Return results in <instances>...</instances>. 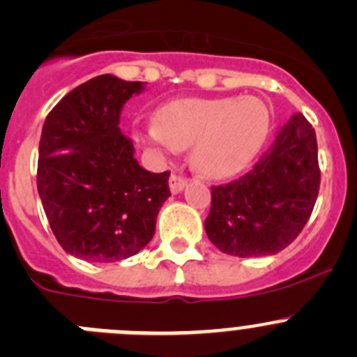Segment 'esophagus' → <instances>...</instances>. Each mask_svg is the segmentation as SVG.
<instances>
[{"label":"esophagus","instance_id":"34e87169","mask_svg":"<svg viewBox=\"0 0 357 357\" xmlns=\"http://www.w3.org/2000/svg\"><path fill=\"white\" fill-rule=\"evenodd\" d=\"M169 186H171V192L172 194H181L183 188L186 186V179L181 178V176L178 174H172L171 178H169Z\"/></svg>","mask_w":357,"mask_h":357}]
</instances>
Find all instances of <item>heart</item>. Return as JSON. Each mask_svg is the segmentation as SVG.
Instances as JSON below:
<instances>
[{"label": "heart", "instance_id": "heart-1", "mask_svg": "<svg viewBox=\"0 0 357 357\" xmlns=\"http://www.w3.org/2000/svg\"><path fill=\"white\" fill-rule=\"evenodd\" d=\"M269 109L257 96L178 98L165 103L137 139L167 151L192 146V163L208 179H231L257 158L269 135Z\"/></svg>", "mask_w": 357, "mask_h": 357}]
</instances>
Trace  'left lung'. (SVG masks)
Returning a JSON list of instances; mask_svg holds the SVG:
<instances>
[{"mask_svg": "<svg viewBox=\"0 0 357 357\" xmlns=\"http://www.w3.org/2000/svg\"><path fill=\"white\" fill-rule=\"evenodd\" d=\"M319 183L315 130L296 112L248 174L213 186L206 234L220 252L234 257L278 254L308 222Z\"/></svg>", "mask_w": 357, "mask_h": 357, "instance_id": "obj_1", "label": "left lung"}]
</instances>
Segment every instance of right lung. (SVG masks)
I'll list each match as a JSON object with an SVG mask.
<instances>
[{"instance_id":"obj_1","label":"right lung","mask_w":357,"mask_h":357,"mask_svg":"<svg viewBox=\"0 0 357 357\" xmlns=\"http://www.w3.org/2000/svg\"><path fill=\"white\" fill-rule=\"evenodd\" d=\"M144 89L146 82L98 75L63 96L43 123L36 186L56 239L73 257L135 255L171 197L169 172L142 169L119 128L125 103Z\"/></svg>"}]
</instances>
